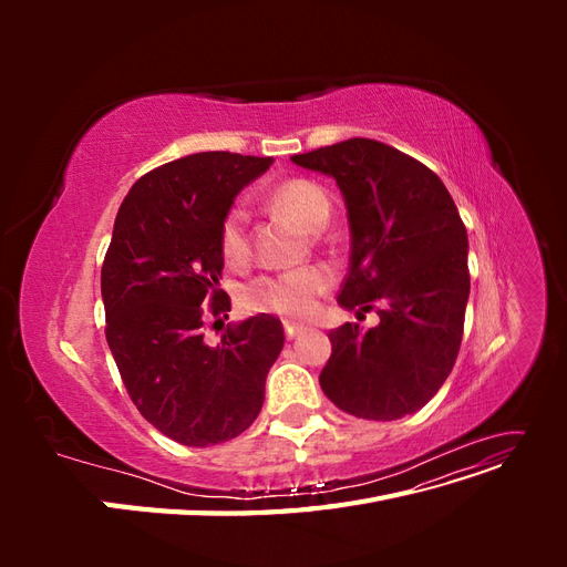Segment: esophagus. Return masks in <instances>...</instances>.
<instances>
[{"label":"esophagus","instance_id":"esophagus-1","mask_svg":"<svg viewBox=\"0 0 567 567\" xmlns=\"http://www.w3.org/2000/svg\"><path fill=\"white\" fill-rule=\"evenodd\" d=\"M284 331H286V338H296L298 333H302V323H293V321H284Z\"/></svg>","mask_w":567,"mask_h":567}]
</instances>
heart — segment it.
Segmentation results:
<instances>
[{"instance_id":"heart-1","label":"heart","mask_w":567,"mask_h":567,"mask_svg":"<svg viewBox=\"0 0 567 567\" xmlns=\"http://www.w3.org/2000/svg\"><path fill=\"white\" fill-rule=\"evenodd\" d=\"M271 205L307 231H317L326 225L331 213L329 196L315 182L288 179L274 188L269 196ZM219 252L229 265L244 262L248 257V236H246V215L241 210H231L219 227ZM331 277L321 267H305L298 271L279 274L255 281L248 288V307L252 310H269L286 317H307L315 312L317 298L329 288Z\"/></svg>"}]
</instances>
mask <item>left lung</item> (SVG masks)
<instances>
[{
	"label": "left lung",
	"mask_w": 567,
	"mask_h": 567,
	"mask_svg": "<svg viewBox=\"0 0 567 567\" xmlns=\"http://www.w3.org/2000/svg\"><path fill=\"white\" fill-rule=\"evenodd\" d=\"M333 177L348 208L350 269L338 305L362 317L379 302V326L329 331L319 385L357 419L414 414L447 381L471 293L468 234L440 177L375 140L323 146L290 158Z\"/></svg>",
	"instance_id": "obj_1"
}]
</instances>
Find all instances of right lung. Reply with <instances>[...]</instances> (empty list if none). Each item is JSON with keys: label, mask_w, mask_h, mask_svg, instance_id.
I'll list each match as a JSON object with an SVG mask.
<instances>
[{"label": "right lung", "mask_w": 567, "mask_h": 567, "mask_svg": "<svg viewBox=\"0 0 567 567\" xmlns=\"http://www.w3.org/2000/svg\"><path fill=\"white\" fill-rule=\"evenodd\" d=\"M274 158L194 153L136 179L120 205L101 267L106 340L142 416L186 447L234 440L257 419L284 348L271 315L227 323L217 346L203 315L227 312L219 227L234 198Z\"/></svg>", "instance_id": "1"}]
</instances>
